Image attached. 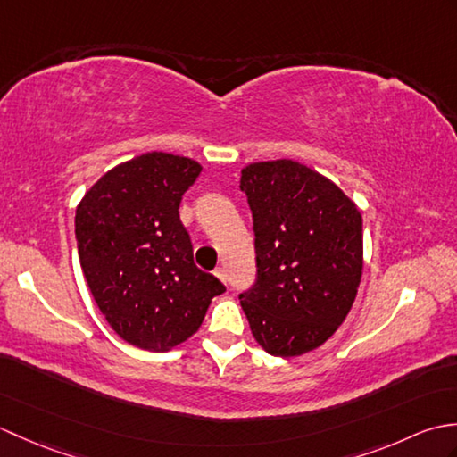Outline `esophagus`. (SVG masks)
I'll return each instance as SVG.
<instances>
[{
	"label": "esophagus",
	"instance_id": "obj_1",
	"mask_svg": "<svg viewBox=\"0 0 457 457\" xmlns=\"http://www.w3.org/2000/svg\"><path fill=\"white\" fill-rule=\"evenodd\" d=\"M213 275H216L221 283H228V275H226V270H223V267H218L216 270H213Z\"/></svg>",
	"mask_w": 457,
	"mask_h": 457
}]
</instances>
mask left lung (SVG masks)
Here are the masks:
<instances>
[{
  "mask_svg": "<svg viewBox=\"0 0 457 457\" xmlns=\"http://www.w3.org/2000/svg\"><path fill=\"white\" fill-rule=\"evenodd\" d=\"M255 231V285L239 295L267 353L296 357L334 336L363 270V220L322 174L290 159L241 170Z\"/></svg>",
  "mask_w": 457,
  "mask_h": 457,
  "instance_id": "obj_1",
  "label": "left lung"
}]
</instances>
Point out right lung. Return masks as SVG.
<instances>
[{"mask_svg": "<svg viewBox=\"0 0 457 457\" xmlns=\"http://www.w3.org/2000/svg\"><path fill=\"white\" fill-rule=\"evenodd\" d=\"M202 167L145 153L108 170L76 208L82 273L100 312L125 342L169 352L196 334L226 287L194 265L179 208Z\"/></svg>", "mask_w": 457, "mask_h": 457, "instance_id": "add662e5", "label": "right lung"}]
</instances>
